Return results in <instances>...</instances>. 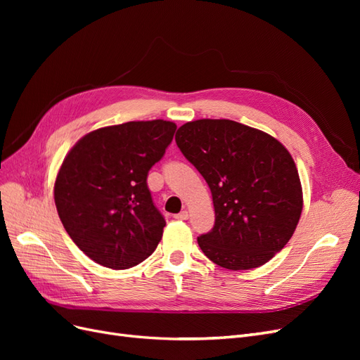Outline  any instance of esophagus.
<instances>
[{
    "instance_id": "34e87169",
    "label": "esophagus",
    "mask_w": 360,
    "mask_h": 360,
    "mask_svg": "<svg viewBox=\"0 0 360 360\" xmlns=\"http://www.w3.org/2000/svg\"><path fill=\"white\" fill-rule=\"evenodd\" d=\"M174 217H176V219H179V221H186L188 217H189V214H188L186 210H183V212L177 213V214H174Z\"/></svg>"
}]
</instances>
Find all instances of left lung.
I'll list each match as a JSON object with an SVG mask.
<instances>
[{
	"label": "left lung",
	"mask_w": 360,
	"mask_h": 360,
	"mask_svg": "<svg viewBox=\"0 0 360 360\" xmlns=\"http://www.w3.org/2000/svg\"><path fill=\"white\" fill-rule=\"evenodd\" d=\"M176 143L209 184L214 226L198 237L204 255L230 270L266 264L299 224V172L278 139L233 120L183 124Z\"/></svg>",
	"instance_id": "left-lung-1"
}]
</instances>
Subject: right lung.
Here are the masks:
<instances>
[{"label":"right lung","instance_id":"1","mask_svg":"<svg viewBox=\"0 0 360 360\" xmlns=\"http://www.w3.org/2000/svg\"><path fill=\"white\" fill-rule=\"evenodd\" d=\"M176 129L163 120L102 127L64 158L53 186L57 212L75 245L97 264L123 270L155 252L167 222L147 176Z\"/></svg>","mask_w":360,"mask_h":360}]
</instances>
